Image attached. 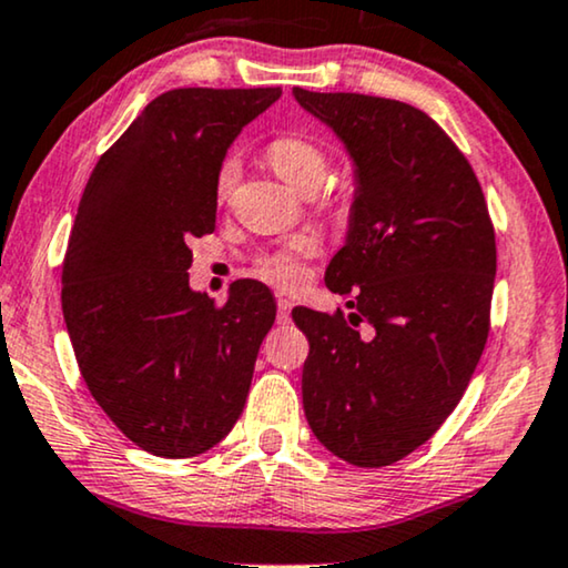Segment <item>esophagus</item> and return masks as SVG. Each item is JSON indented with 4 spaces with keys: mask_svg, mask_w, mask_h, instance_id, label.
I'll list each match as a JSON object with an SVG mask.
<instances>
[{
    "mask_svg": "<svg viewBox=\"0 0 568 568\" xmlns=\"http://www.w3.org/2000/svg\"><path fill=\"white\" fill-rule=\"evenodd\" d=\"M278 313H276V321L278 323H290L292 321V302L290 300H278Z\"/></svg>",
    "mask_w": 568,
    "mask_h": 568,
    "instance_id": "34e87169",
    "label": "esophagus"
}]
</instances>
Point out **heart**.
Wrapping results in <instances>:
<instances>
[{"mask_svg": "<svg viewBox=\"0 0 568 568\" xmlns=\"http://www.w3.org/2000/svg\"><path fill=\"white\" fill-rule=\"evenodd\" d=\"M268 161L276 174L302 195H315L326 182L331 159L318 143L305 135H282L268 145ZM240 180V164L234 156L221 161L216 172V197L226 201ZM315 253V240L297 237L261 261V274L276 284H294L300 278V261Z\"/></svg>", "mask_w": 568, "mask_h": 568, "instance_id": "b5f03b06", "label": "heart"}]
</instances>
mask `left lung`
I'll list each match as a JSON object with an SVG mask.
<instances>
[{
    "mask_svg": "<svg viewBox=\"0 0 568 568\" xmlns=\"http://www.w3.org/2000/svg\"><path fill=\"white\" fill-rule=\"evenodd\" d=\"M292 95L355 164L347 240L326 268L355 311H292L311 342L302 407L338 459L386 467L444 425L480 363L496 234L473 166L428 114L363 93Z\"/></svg>",
    "mask_w": 568,
    "mask_h": 568,
    "instance_id": "8db88e82",
    "label": "left lung"
}]
</instances>
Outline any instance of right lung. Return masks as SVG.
I'll return each instance as SVG.
<instances>
[{"mask_svg": "<svg viewBox=\"0 0 568 568\" xmlns=\"http://www.w3.org/2000/svg\"><path fill=\"white\" fill-rule=\"evenodd\" d=\"M282 88H176L95 164L62 266V313L88 392L132 444L164 459L216 446L245 407L276 302L234 282L190 290L187 242L216 230V172Z\"/></svg>", "mask_w": 568, "mask_h": 568, "instance_id": "right-lung-1", "label": "right lung"}]
</instances>
